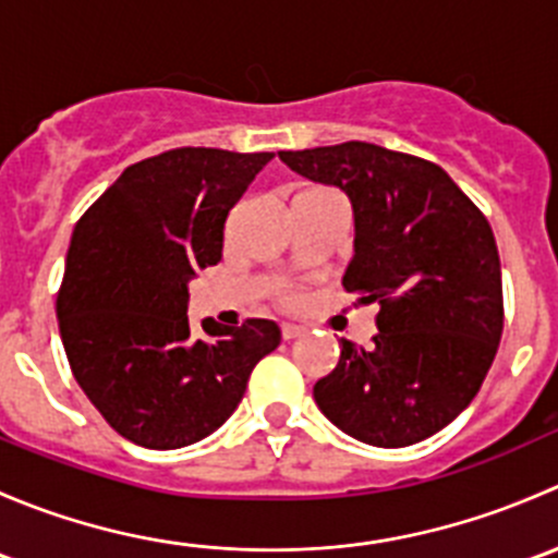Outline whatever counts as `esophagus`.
Returning <instances> with one entry per match:
<instances>
[{
    "mask_svg": "<svg viewBox=\"0 0 558 558\" xmlns=\"http://www.w3.org/2000/svg\"><path fill=\"white\" fill-rule=\"evenodd\" d=\"M280 331H283V340H294V337H300L302 331V326H296V324H283L280 326Z\"/></svg>",
    "mask_w": 558,
    "mask_h": 558,
    "instance_id": "obj_1",
    "label": "esophagus"
}]
</instances>
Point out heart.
Masks as SVG:
<instances>
[{
	"label": "heart",
	"mask_w": 558,
	"mask_h": 558,
	"mask_svg": "<svg viewBox=\"0 0 558 558\" xmlns=\"http://www.w3.org/2000/svg\"><path fill=\"white\" fill-rule=\"evenodd\" d=\"M286 300H289V302H294V296H286Z\"/></svg>",
	"instance_id": "heart-1"
}]
</instances>
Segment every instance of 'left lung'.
<instances>
[{
    "label": "left lung",
    "mask_w": 558,
    "mask_h": 558,
    "mask_svg": "<svg viewBox=\"0 0 558 558\" xmlns=\"http://www.w3.org/2000/svg\"><path fill=\"white\" fill-rule=\"evenodd\" d=\"M278 156L345 191L356 240L342 286L380 305L373 345L340 342L315 404L367 446L437 435L481 391L502 337V269L486 216L418 156L359 140Z\"/></svg>",
    "instance_id": "8db88e82"
}]
</instances>
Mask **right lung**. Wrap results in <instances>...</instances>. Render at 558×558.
Segmentation results:
<instances>
[{
  "label": "right lung",
  "instance_id": "obj_1",
  "mask_svg": "<svg viewBox=\"0 0 558 558\" xmlns=\"http://www.w3.org/2000/svg\"><path fill=\"white\" fill-rule=\"evenodd\" d=\"M272 154L174 148L126 167L83 213L56 315L72 375L134 446L172 451L213 435L243 399L275 320L189 324V280L221 262L223 223Z\"/></svg>",
  "mask_w": 558,
  "mask_h": 558
}]
</instances>
